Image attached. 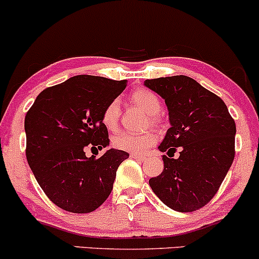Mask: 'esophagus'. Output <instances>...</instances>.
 I'll use <instances>...</instances> for the list:
<instances>
[{
  "label": "esophagus",
  "instance_id": "esophagus-1",
  "mask_svg": "<svg viewBox=\"0 0 259 259\" xmlns=\"http://www.w3.org/2000/svg\"><path fill=\"white\" fill-rule=\"evenodd\" d=\"M130 157L135 158V160H139V161L146 160V157H145L144 155H141V153H132V155H130Z\"/></svg>",
  "mask_w": 259,
  "mask_h": 259
}]
</instances>
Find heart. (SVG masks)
<instances>
[{
  "label": "heart",
  "instance_id": "heart-1",
  "mask_svg": "<svg viewBox=\"0 0 259 259\" xmlns=\"http://www.w3.org/2000/svg\"><path fill=\"white\" fill-rule=\"evenodd\" d=\"M132 101L138 107H140L145 113L151 116L152 123L157 121V114L160 113L162 103L161 99L155 92L147 88H140L136 90L130 96ZM119 116H120V103L118 99H112L109 103L104 107L102 112L101 120L104 126L110 132H114L118 127ZM156 143V135L152 132H146L143 134L136 133H119L113 138V145L114 147L123 151L132 152H144L149 147H151Z\"/></svg>",
  "mask_w": 259,
  "mask_h": 259
}]
</instances>
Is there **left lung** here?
Masks as SVG:
<instances>
[{
	"label": "left lung",
	"mask_w": 259,
	"mask_h": 259,
	"mask_svg": "<svg viewBox=\"0 0 259 259\" xmlns=\"http://www.w3.org/2000/svg\"><path fill=\"white\" fill-rule=\"evenodd\" d=\"M168 109L171 127L158 149L177 147L180 157L163 155V171L149 181L167 206L181 212L203 208L217 194L235 158L236 124L226 104L188 76L146 79Z\"/></svg>",
	"instance_id": "left-lung-1"
}]
</instances>
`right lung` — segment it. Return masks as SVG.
I'll use <instances>...</instances> for the list:
<instances>
[{
  "label": "right lung",
  "instance_id": "obj_1",
  "mask_svg": "<svg viewBox=\"0 0 259 259\" xmlns=\"http://www.w3.org/2000/svg\"><path fill=\"white\" fill-rule=\"evenodd\" d=\"M126 87V79L78 75L45 88L27 112L28 163L47 197L75 214L96 210L109 197L119 164L129 157L110 149L88 158L86 150L109 145L101 120L104 107Z\"/></svg>",
  "mask_w": 259,
  "mask_h": 259
}]
</instances>
